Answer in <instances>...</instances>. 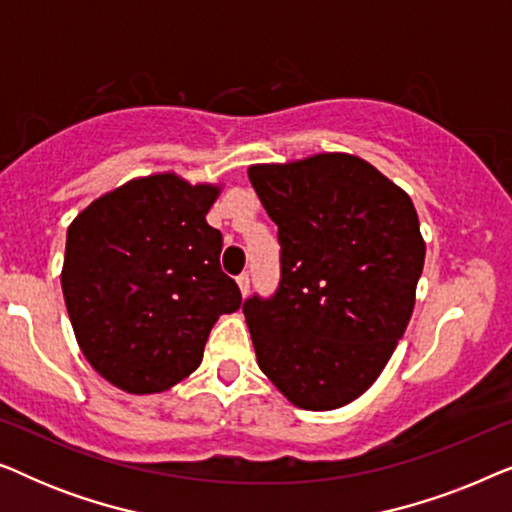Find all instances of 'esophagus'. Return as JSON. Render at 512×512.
<instances>
[{
  "label": "esophagus",
  "instance_id": "esophagus-1",
  "mask_svg": "<svg viewBox=\"0 0 512 512\" xmlns=\"http://www.w3.org/2000/svg\"><path fill=\"white\" fill-rule=\"evenodd\" d=\"M237 286H240L242 296L247 298V296H249V275H247V272H242V275L237 277Z\"/></svg>",
  "mask_w": 512,
  "mask_h": 512
}]
</instances>
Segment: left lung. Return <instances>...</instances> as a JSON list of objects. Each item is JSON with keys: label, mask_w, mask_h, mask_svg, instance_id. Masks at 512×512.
Returning <instances> with one entry per match:
<instances>
[{"label": "left lung", "mask_w": 512, "mask_h": 512, "mask_svg": "<svg viewBox=\"0 0 512 512\" xmlns=\"http://www.w3.org/2000/svg\"><path fill=\"white\" fill-rule=\"evenodd\" d=\"M249 181L282 244L277 293L242 307L258 368L298 408H342L373 387L415 310L417 209L349 153L251 165Z\"/></svg>", "instance_id": "obj_1"}]
</instances>
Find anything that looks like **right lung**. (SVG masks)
Instances as JSON below:
<instances>
[{"instance_id": "add662e5", "label": "right lung", "mask_w": 512, "mask_h": 512, "mask_svg": "<svg viewBox=\"0 0 512 512\" xmlns=\"http://www.w3.org/2000/svg\"><path fill=\"white\" fill-rule=\"evenodd\" d=\"M221 186L174 172L125 181L67 228L62 296L90 366L128 394H160L200 366L221 314L242 293L221 270L207 223Z\"/></svg>"}]
</instances>
